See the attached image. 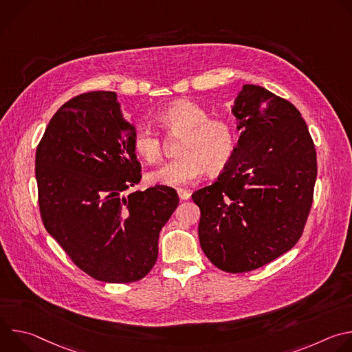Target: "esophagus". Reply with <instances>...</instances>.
Here are the masks:
<instances>
[{"label": "esophagus", "instance_id": "esophagus-1", "mask_svg": "<svg viewBox=\"0 0 352 352\" xmlns=\"http://www.w3.org/2000/svg\"><path fill=\"white\" fill-rule=\"evenodd\" d=\"M177 192H178V196H179L181 200H186V199H189V196H190V192L186 190V189H178Z\"/></svg>", "mask_w": 352, "mask_h": 352}]
</instances>
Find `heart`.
<instances>
[{
	"mask_svg": "<svg viewBox=\"0 0 352 352\" xmlns=\"http://www.w3.org/2000/svg\"><path fill=\"white\" fill-rule=\"evenodd\" d=\"M157 122L168 136H182L179 157L148 171L150 185L182 186L202 177L205 170L220 174L231 163L236 147V131L226 117H209V111L190 100H178L157 116ZM135 153L147 163L163 156V142L150 126H139L132 139Z\"/></svg>",
	"mask_w": 352,
	"mask_h": 352,
	"instance_id": "1",
	"label": "heart"
}]
</instances>
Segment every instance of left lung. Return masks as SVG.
Listing matches in <instances>:
<instances>
[{"label":"left lung","mask_w":352,"mask_h":352,"mask_svg":"<svg viewBox=\"0 0 352 352\" xmlns=\"http://www.w3.org/2000/svg\"><path fill=\"white\" fill-rule=\"evenodd\" d=\"M234 116L241 136L219 178L192 193L200 209L199 241L227 273L256 270L304 232L318 174L316 150L294 104L262 86L245 85Z\"/></svg>","instance_id":"obj_1"}]
</instances>
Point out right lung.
Returning <instances> with one entry per match:
<instances>
[{"label":"right lung","mask_w":352,"mask_h":352,"mask_svg":"<svg viewBox=\"0 0 352 352\" xmlns=\"http://www.w3.org/2000/svg\"><path fill=\"white\" fill-rule=\"evenodd\" d=\"M133 133L114 91H89L54 114L36 150L43 224L98 281L135 283L152 270L159 234L179 202L166 185L125 195L142 179Z\"/></svg>","instance_id":"add662e5"}]
</instances>
